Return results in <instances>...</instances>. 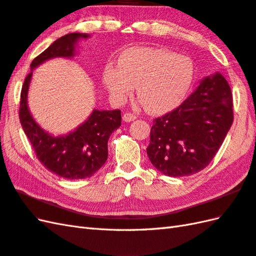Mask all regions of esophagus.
Here are the masks:
<instances>
[{
	"label": "esophagus",
	"instance_id": "1",
	"mask_svg": "<svg viewBox=\"0 0 256 256\" xmlns=\"http://www.w3.org/2000/svg\"><path fill=\"white\" fill-rule=\"evenodd\" d=\"M136 120V116L133 114H124L123 116V121L126 122H132Z\"/></svg>",
	"mask_w": 256,
	"mask_h": 256
}]
</instances>
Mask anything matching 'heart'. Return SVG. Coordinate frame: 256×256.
Masks as SVG:
<instances>
[{
  "label": "heart",
  "instance_id": "1",
  "mask_svg": "<svg viewBox=\"0 0 256 256\" xmlns=\"http://www.w3.org/2000/svg\"><path fill=\"white\" fill-rule=\"evenodd\" d=\"M194 78L188 58L166 49L132 48L118 58V66L108 65L102 82L111 97L123 101L136 86V92L152 114H164L186 98Z\"/></svg>",
  "mask_w": 256,
  "mask_h": 256
}]
</instances>
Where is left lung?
<instances>
[{
  "label": "left lung",
  "mask_w": 256,
  "mask_h": 256,
  "mask_svg": "<svg viewBox=\"0 0 256 256\" xmlns=\"http://www.w3.org/2000/svg\"><path fill=\"white\" fill-rule=\"evenodd\" d=\"M234 122L232 94L220 73L205 77L181 106L154 120L147 155L169 176L206 168Z\"/></svg>",
  "instance_id": "obj_1"
}]
</instances>
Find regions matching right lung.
<instances>
[{
    "label": "right lung",
    "mask_w": 256,
    "mask_h": 256,
    "mask_svg": "<svg viewBox=\"0 0 256 256\" xmlns=\"http://www.w3.org/2000/svg\"><path fill=\"white\" fill-rule=\"evenodd\" d=\"M87 37L86 34H68L34 58L30 64L32 72L26 76L20 92V121L36 156L52 174L70 180L92 176L104 164L108 159V140L112 132L121 126V111L94 109L73 132L53 136L32 118L27 104V94L34 68L53 58L74 56L75 44Z\"/></svg>",
    "instance_id": "1"
}]
</instances>
